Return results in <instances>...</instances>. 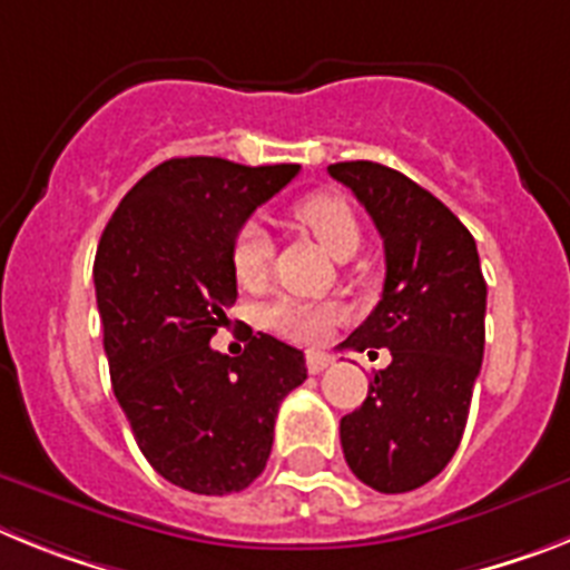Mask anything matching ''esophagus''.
Wrapping results in <instances>:
<instances>
[{"instance_id": "esophagus-1", "label": "esophagus", "mask_w": 570, "mask_h": 570, "mask_svg": "<svg viewBox=\"0 0 570 570\" xmlns=\"http://www.w3.org/2000/svg\"><path fill=\"white\" fill-rule=\"evenodd\" d=\"M330 364H333V358H330V355H324V353L306 355V370H309V373H324Z\"/></svg>"}]
</instances>
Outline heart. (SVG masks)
<instances>
[{
    "label": "heart",
    "mask_w": 570,
    "mask_h": 570,
    "mask_svg": "<svg viewBox=\"0 0 570 570\" xmlns=\"http://www.w3.org/2000/svg\"><path fill=\"white\" fill-rule=\"evenodd\" d=\"M292 220L306 229L333 257L353 255L361 244V224L353 206L335 195H309L292 206ZM232 269L244 286H261L272 269V240L261 224H246L232 246ZM344 318L338 304H304L281 298L261 315L266 330L295 344H324Z\"/></svg>",
    "instance_id": "1"
}]
</instances>
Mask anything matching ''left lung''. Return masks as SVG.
Returning <instances> with one entry per match:
<instances>
[{
    "mask_svg": "<svg viewBox=\"0 0 570 570\" xmlns=\"http://www.w3.org/2000/svg\"><path fill=\"white\" fill-rule=\"evenodd\" d=\"M373 217L387 278L367 321L341 346L390 367L341 419L344 459L379 493H407L439 476L456 453L482 370L488 284L476 240L439 197L370 160L326 168Z\"/></svg>",
    "mask_w": 570,
    "mask_h": 570,
    "instance_id": "left-lung-1",
    "label": "left lung"
}]
</instances>
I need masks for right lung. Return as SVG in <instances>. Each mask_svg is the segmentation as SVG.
Instances as JSON below:
<instances>
[{
	"label": "right lung",
	"mask_w": 570,
	"mask_h": 570,
	"mask_svg": "<svg viewBox=\"0 0 570 570\" xmlns=\"http://www.w3.org/2000/svg\"><path fill=\"white\" fill-rule=\"evenodd\" d=\"M298 168L171 157L122 197L97 246L114 395L148 464L183 491L249 488L281 402L306 379L304 353L272 335H252L235 358L209 346L237 298V232Z\"/></svg>",
	"instance_id": "1"
}]
</instances>
